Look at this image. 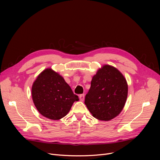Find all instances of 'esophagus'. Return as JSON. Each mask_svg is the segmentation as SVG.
I'll use <instances>...</instances> for the list:
<instances>
[{"mask_svg": "<svg viewBox=\"0 0 160 160\" xmlns=\"http://www.w3.org/2000/svg\"><path fill=\"white\" fill-rule=\"evenodd\" d=\"M79 98H80V100H81V101H83V100H84V98H85V95H84V94L80 95H79Z\"/></svg>", "mask_w": 160, "mask_h": 160, "instance_id": "obj_1", "label": "esophagus"}]
</instances>
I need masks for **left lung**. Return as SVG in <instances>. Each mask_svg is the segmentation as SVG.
<instances>
[{"mask_svg": "<svg viewBox=\"0 0 160 160\" xmlns=\"http://www.w3.org/2000/svg\"><path fill=\"white\" fill-rule=\"evenodd\" d=\"M128 96V84L115 67L105 65L93 76L85 104L95 118L110 121L118 115Z\"/></svg>", "mask_w": 160, "mask_h": 160, "instance_id": "1", "label": "left lung"}]
</instances>
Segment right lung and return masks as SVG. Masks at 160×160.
I'll return each instance as SVG.
<instances>
[{
	"instance_id": "1",
	"label": "right lung",
	"mask_w": 160,
	"mask_h": 160,
	"mask_svg": "<svg viewBox=\"0 0 160 160\" xmlns=\"http://www.w3.org/2000/svg\"><path fill=\"white\" fill-rule=\"evenodd\" d=\"M32 96L38 112L52 120L63 118L79 100L62 76L51 69L38 75L32 85Z\"/></svg>"
}]
</instances>
